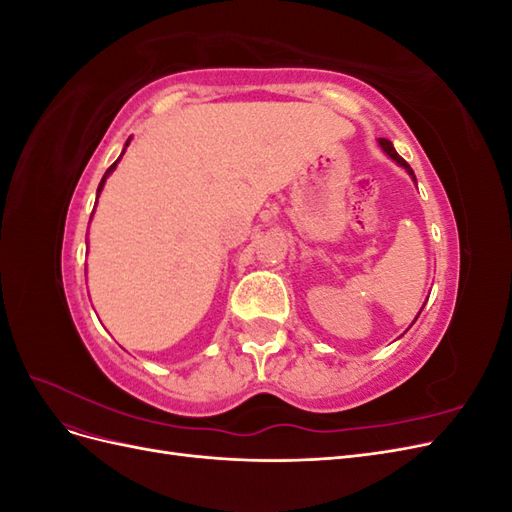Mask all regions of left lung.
<instances>
[{
    "label": "left lung",
    "instance_id": "left-lung-1",
    "mask_svg": "<svg viewBox=\"0 0 512 512\" xmlns=\"http://www.w3.org/2000/svg\"><path fill=\"white\" fill-rule=\"evenodd\" d=\"M378 143H380V147L384 149V153H386V156H391V158H393V160H395V162H397L399 166H404V168L408 170V173L412 175V179L416 181V177H414V173H412V168H410V164H408V162H406L404 158H401V156H399V153L395 151V147H393V143L389 141V138H380V141H378Z\"/></svg>",
    "mask_w": 512,
    "mask_h": 512
}]
</instances>
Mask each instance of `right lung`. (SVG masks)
<instances>
[{"label": "right lung", "instance_id": "obj_1", "mask_svg": "<svg viewBox=\"0 0 512 512\" xmlns=\"http://www.w3.org/2000/svg\"><path fill=\"white\" fill-rule=\"evenodd\" d=\"M128 143H130V138H128ZM128 143H126V145H128ZM117 162H119V160H117ZM117 162H115V164H111V166H108V170H106V175L102 177V181H100V185H98V194L102 192V188H104V181H106V177H108V175H111V173H113V168L117 166Z\"/></svg>", "mask_w": 512, "mask_h": 512}]
</instances>
